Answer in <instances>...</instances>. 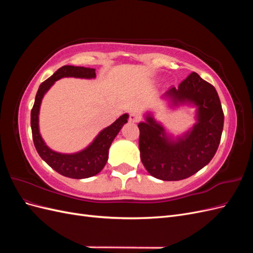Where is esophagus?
Masks as SVG:
<instances>
[{
    "label": "esophagus",
    "instance_id": "esophagus-1",
    "mask_svg": "<svg viewBox=\"0 0 253 253\" xmlns=\"http://www.w3.org/2000/svg\"><path fill=\"white\" fill-rule=\"evenodd\" d=\"M141 119V117H140V115L138 114V113H136V112H133V113H131L129 114V117H128V120L131 121V122H138L139 120Z\"/></svg>",
    "mask_w": 253,
    "mask_h": 253
}]
</instances>
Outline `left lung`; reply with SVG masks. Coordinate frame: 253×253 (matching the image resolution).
<instances>
[{"label":"left lung","mask_w":253,"mask_h":253,"mask_svg":"<svg viewBox=\"0 0 253 253\" xmlns=\"http://www.w3.org/2000/svg\"><path fill=\"white\" fill-rule=\"evenodd\" d=\"M174 104L197 106V124L176 141L168 139L164 127L151 116L140 122V158L147 171L162 180H180L192 176L215 155L224 126V112L212 84L192 73L164 95Z\"/></svg>","instance_id":"left-lung-1"}]
</instances>
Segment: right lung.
I'll return each instance as SVG.
<instances>
[{
	"instance_id": "add662e5",
	"label": "right lung",
	"mask_w": 253,
	"mask_h": 253,
	"mask_svg": "<svg viewBox=\"0 0 253 253\" xmlns=\"http://www.w3.org/2000/svg\"><path fill=\"white\" fill-rule=\"evenodd\" d=\"M63 77L90 79L96 77V73L95 68L64 65L60 67L47 80L41 83L37 91L32 113H30L33 139L40 157L59 174L75 179L87 178L98 174L104 168L109 158V149L111 144L119 133L122 126L127 122L128 115H122L114 124L102 129L93 143L89 144L85 150L75 153V154H60V153L51 151L44 143L39 133V110L44 94L55 81Z\"/></svg>"
}]
</instances>
